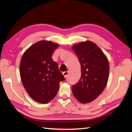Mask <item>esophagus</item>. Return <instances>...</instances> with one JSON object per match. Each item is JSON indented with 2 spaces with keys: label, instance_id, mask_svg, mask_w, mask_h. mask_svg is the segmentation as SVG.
<instances>
[{
  "label": "esophagus",
  "instance_id": "esophagus-1",
  "mask_svg": "<svg viewBox=\"0 0 132 132\" xmlns=\"http://www.w3.org/2000/svg\"><path fill=\"white\" fill-rule=\"evenodd\" d=\"M68 74H69L68 71H64V73H63V75L64 77V78H67L68 75Z\"/></svg>",
  "mask_w": 132,
  "mask_h": 132
}]
</instances>
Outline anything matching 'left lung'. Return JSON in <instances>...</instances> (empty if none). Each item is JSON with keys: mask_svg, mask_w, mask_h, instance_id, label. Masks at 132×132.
<instances>
[{"mask_svg": "<svg viewBox=\"0 0 132 132\" xmlns=\"http://www.w3.org/2000/svg\"><path fill=\"white\" fill-rule=\"evenodd\" d=\"M79 58L81 76L72 86L76 99L88 103L96 98L104 90L109 79L110 65L106 55L95 43L86 41L71 47Z\"/></svg>", "mask_w": 132, "mask_h": 132, "instance_id": "1", "label": "left lung"}]
</instances>
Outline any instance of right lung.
<instances>
[{
  "instance_id": "obj_1",
  "label": "right lung",
  "mask_w": 132,
  "mask_h": 132,
  "mask_svg": "<svg viewBox=\"0 0 132 132\" xmlns=\"http://www.w3.org/2000/svg\"><path fill=\"white\" fill-rule=\"evenodd\" d=\"M59 45L42 40L34 43L23 54L20 64L22 84L34 101L50 102L56 96L59 82L64 80L52 54Z\"/></svg>"
}]
</instances>
